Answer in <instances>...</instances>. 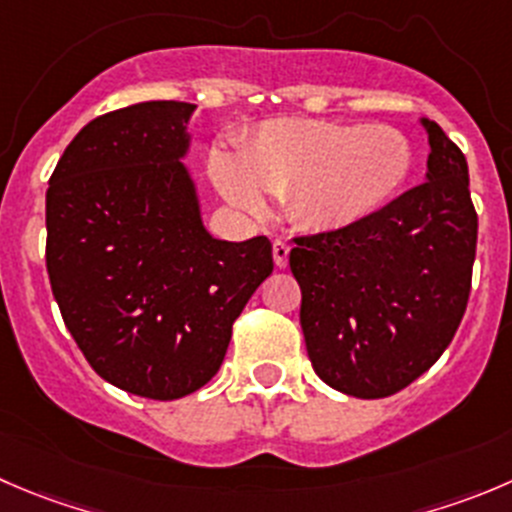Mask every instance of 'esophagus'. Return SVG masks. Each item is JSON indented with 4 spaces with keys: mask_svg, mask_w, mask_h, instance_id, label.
<instances>
[{
    "mask_svg": "<svg viewBox=\"0 0 512 512\" xmlns=\"http://www.w3.org/2000/svg\"><path fill=\"white\" fill-rule=\"evenodd\" d=\"M272 257H275L277 267H287V257H290V245L285 240L272 242Z\"/></svg>",
    "mask_w": 512,
    "mask_h": 512,
    "instance_id": "obj_1",
    "label": "esophagus"
}]
</instances>
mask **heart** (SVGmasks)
I'll use <instances>...</instances> for the list:
<instances>
[{"instance_id": "1", "label": "heart", "mask_w": 512, "mask_h": 512, "mask_svg": "<svg viewBox=\"0 0 512 512\" xmlns=\"http://www.w3.org/2000/svg\"><path fill=\"white\" fill-rule=\"evenodd\" d=\"M413 147L393 127L275 119L240 147L212 157L222 195L247 215L267 210L265 195L287 197L297 225L335 232L375 215L410 177Z\"/></svg>"}]
</instances>
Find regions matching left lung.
I'll return each instance as SVG.
<instances>
[{
    "label": "left lung",
    "instance_id": "8db88e82",
    "mask_svg": "<svg viewBox=\"0 0 512 512\" xmlns=\"http://www.w3.org/2000/svg\"><path fill=\"white\" fill-rule=\"evenodd\" d=\"M423 185L367 220L295 237L300 325L322 382L362 400L388 398L435 365L465 315L478 215L468 162L433 119Z\"/></svg>",
    "mask_w": 512,
    "mask_h": 512
}]
</instances>
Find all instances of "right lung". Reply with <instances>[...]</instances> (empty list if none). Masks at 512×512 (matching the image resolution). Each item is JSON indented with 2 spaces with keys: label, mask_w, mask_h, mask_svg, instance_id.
<instances>
[{
  "label": "right lung",
  "mask_w": 512,
  "mask_h": 512,
  "mask_svg": "<svg viewBox=\"0 0 512 512\" xmlns=\"http://www.w3.org/2000/svg\"><path fill=\"white\" fill-rule=\"evenodd\" d=\"M190 102H140L84 124L47 190V272L102 380L150 400L200 390L232 322L272 272V242L217 240L185 167Z\"/></svg>",
  "instance_id": "obj_1"
}]
</instances>
